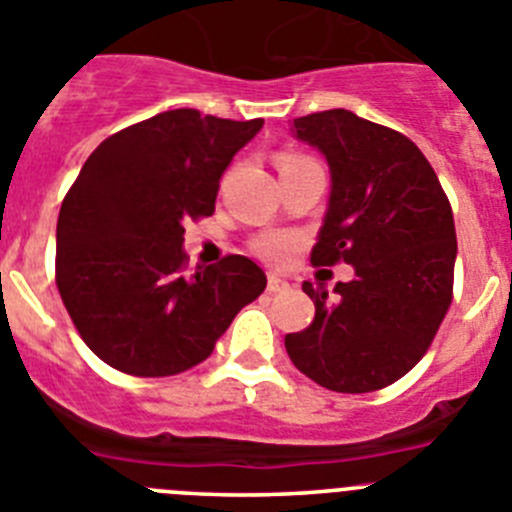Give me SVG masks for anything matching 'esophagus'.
Here are the masks:
<instances>
[{"instance_id":"34e87169","label":"esophagus","mask_w":512,"mask_h":512,"mask_svg":"<svg viewBox=\"0 0 512 512\" xmlns=\"http://www.w3.org/2000/svg\"><path fill=\"white\" fill-rule=\"evenodd\" d=\"M267 290H270V293H283V290H290V283L288 280L278 278V275H270V278H267Z\"/></svg>"}]
</instances>
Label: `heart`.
Here are the masks:
<instances>
[{
    "mask_svg": "<svg viewBox=\"0 0 512 512\" xmlns=\"http://www.w3.org/2000/svg\"><path fill=\"white\" fill-rule=\"evenodd\" d=\"M303 160L308 158H301V155H280V168L303 163ZM301 247L303 239L293 232H267L255 237V242H252V252H255L257 257H262L265 262L278 267L288 265V262L298 255Z\"/></svg>",
    "mask_w": 512,
    "mask_h": 512,
    "instance_id": "heart-1",
    "label": "heart"
}]
</instances>
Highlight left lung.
Listing matches in <instances>:
<instances>
[{"label": "left lung", "mask_w": 512, "mask_h": 512, "mask_svg": "<svg viewBox=\"0 0 512 512\" xmlns=\"http://www.w3.org/2000/svg\"><path fill=\"white\" fill-rule=\"evenodd\" d=\"M319 147L331 196L311 265H354V280L303 283L311 326L285 336L290 362L321 388L372 393L421 362L454 298L457 232L426 155L400 132L329 109L293 119Z\"/></svg>", "instance_id": "8db88e82"}]
</instances>
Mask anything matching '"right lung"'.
Wrapping results in <instances>:
<instances>
[{"label": "right lung", "mask_w": 512, "mask_h": 512, "mask_svg": "<svg viewBox=\"0 0 512 512\" xmlns=\"http://www.w3.org/2000/svg\"><path fill=\"white\" fill-rule=\"evenodd\" d=\"M260 127L170 109L89 155L58 214L55 285L101 362L135 377L191 370L265 290L247 257L188 273L183 252V224L214 214L219 178Z\"/></svg>", "instance_id": "add662e5"}]
</instances>
